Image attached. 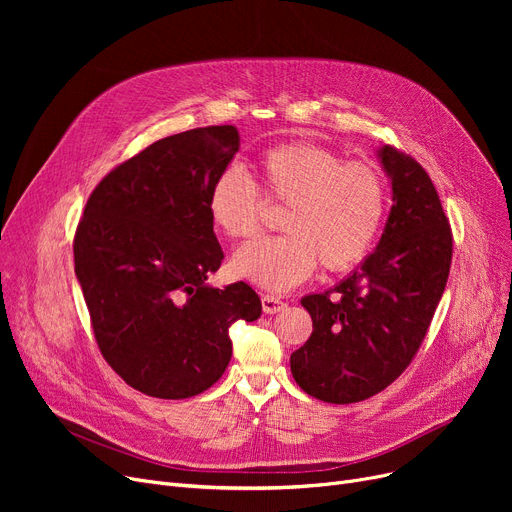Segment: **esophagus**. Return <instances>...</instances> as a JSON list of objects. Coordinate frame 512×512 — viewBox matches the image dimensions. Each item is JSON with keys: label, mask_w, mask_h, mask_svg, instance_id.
<instances>
[{"label": "esophagus", "mask_w": 512, "mask_h": 512, "mask_svg": "<svg viewBox=\"0 0 512 512\" xmlns=\"http://www.w3.org/2000/svg\"><path fill=\"white\" fill-rule=\"evenodd\" d=\"M261 305H263V311L265 313H278L286 307V303L278 297H272V294H263L261 297Z\"/></svg>", "instance_id": "1"}]
</instances>
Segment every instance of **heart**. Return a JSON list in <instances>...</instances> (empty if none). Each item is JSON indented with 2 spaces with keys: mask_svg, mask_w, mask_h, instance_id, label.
<instances>
[{
  "mask_svg": "<svg viewBox=\"0 0 512 512\" xmlns=\"http://www.w3.org/2000/svg\"><path fill=\"white\" fill-rule=\"evenodd\" d=\"M257 184L236 170L213 180L209 220L232 240L263 226V198L286 207V234L255 240L232 257L234 276L284 292L307 280L321 261L328 272L351 270L371 251L386 209L384 174L363 161H346L313 143H286L255 159Z\"/></svg>",
  "mask_w": 512,
  "mask_h": 512,
  "instance_id": "1",
  "label": "heart"
}]
</instances>
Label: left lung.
Instances as JSON below:
<instances>
[{
    "label": "left lung",
    "mask_w": 512,
    "mask_h": 512,
    "mask_svg": "<svg viewBox=\"0 0 512 512\" xmlns=\"http://www.w3.org/2000/svg\"><path fill=\"white\" fill-rule=\"evenodd\" d=\"M380 157L394 199L380 245L338 286L301 301L313 332L290 355L297 384L334 405L375 396L411 365L450 274L452 230L432 178L396 147Z\"/></svg>",
    "instance_id": "obj_1"
}]
</instances>
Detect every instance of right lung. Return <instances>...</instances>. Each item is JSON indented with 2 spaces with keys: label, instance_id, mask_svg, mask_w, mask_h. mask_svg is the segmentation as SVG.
<instances>
[{
  "label": "right lung",
  "instance_id": "obj_1",
  "mask_svg": "<svg viewBox=\"0 0 512 512\" xmlns=\"http://www.w3.org/2000/svg\"><path fill=\"white\" fill-rule=\"evenodd\" d=\"M236 151L230 124L159 139L95 186L76 226L74 272L95 342L147 396L180 400L211 388L232 357L230 326L261 315L249 284H205L224 259L209 188Z\"/></svg>",
  "mask_w": 512,
  "mask_h": 512
}]
</instances>
